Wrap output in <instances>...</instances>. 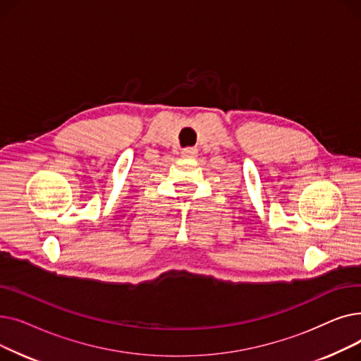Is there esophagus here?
I'll list each match as a JSON object with an SVG mask.
<instances>
[{"instance_id": "esophagus-1", "label": "esophagus", "mask_w": 361, "mask_h": 361, "mask_svg": "<svg viewBox=\"0 0 361 361\" xmlns=\"http://www.w3.org/2000/svg\"><path fill=\"white\" fill-rule=\"evenodd\" d=\"M181 157H183V158H187V159L196 158V157H197V149H195V147H185V149H183V152H181Z\"/></svg>"}]
</instances>
